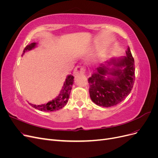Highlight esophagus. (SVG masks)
Here are the masks:
<instances>
[{"mask_svg": "<svg viewBox=\"0 0 158 158\" xmlns=\"http://www.w3.org/2000/svg\"><path fill=\"white\" fill-rule=\"evenodd\" d=\"M85 71V69L84 66H81V65H78L76 66L74 70V74L75 75H78L79 74H84Z\"/></svg>", "mask_w": 158, "mask_h": 158, "instance_id": "esophagus-1", "label": "esophagus"}]
</instances>
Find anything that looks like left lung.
<instances>
[{
	"mask_svg": "<svg viewBox=\"0 0 158 158\" xmlns=\"http://www.w3.org/2000/svg\"><path fill=\"white\" fill-rule=\"evenodd\" d=\"M126 52L125 58L108 63L115 67L111 69L101 64L97 68V72L88 78L89 96L98 106L105 107L116 106L131 93L135 81V60L129 47ZM123 67V69H119ZM106 74L115 77L106 79L104 77Z\"/></svg>",
	"mask_w": 158,
	"mask_h": 158,
	"instance_id": "8db88e82",
	"label": "left lung"
}]
</instances>
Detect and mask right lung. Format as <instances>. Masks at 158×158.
<instances>
[{"label": "right lung", "mask_w": 158, "mask_h": 158, "mask_svg": "<svg viewBox=\"0 0 158 158\" xmlns=\"http://www.w3.org/2000/svg\"><path fill=\"white\" fill-rule=\"evenodd\" d=\"M35 45V43H32V44L30 45H27L25 47V49H23V53L27 51H29L32 49L33 48H34ZM74 77L73 75H69L67 76L64 84L63 89H62L60 94L55 99L52 100L51 102H49L46 104L41 105V106H35V105L30 103H29L31 105V106L34 107L35 109L44 111H54L62 109L63 107H64V106H66V104L68 102L70 91L74 83Z\"/></svg>", "instance_id": "1"}]
</instances>
